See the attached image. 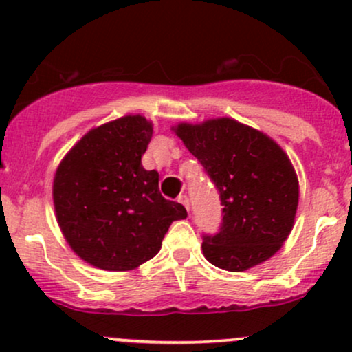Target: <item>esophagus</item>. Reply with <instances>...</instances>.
<instances>
[{"label":"esophagus","mask_w":352,"mask_h":352,"mask_svg":"<svg viewBox=\"0 0 352 352\" xmlns=\"http://www.w3.org/2000/svg\"><path fill=\"white\" fill-rule=\"evenodd\" d=\"M177 201L184 205V207L187 208V210H190V201H188V197H187V195H180L179 199H177Z\"/></svg>","instance_id":"1"}]
</instances>
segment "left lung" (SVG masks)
Returning <instances> with one entry per match:
<instances>
[{
	"mask_svg": "<svg viewBox=\"0 0 352 352\" xmlns=\"http://www.w3.org/2000/svg\"><path fill=\"white\" fill-rule=\"evenodd\" d=\"M172 131L204 165L223 205L220 232L204 236L205 258L227 272H245L272 258L292 233L300 200L286 152L230 117L182 122Z\"/></svg>",
	"mask_w": 352,
	"mask_h": 352,
	"instance_id": "left-lung-1",
	"label": "left lung"
}]
</instances>
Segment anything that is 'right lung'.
Wrapping results in <instances>:
<instances>
[{"mask_svg": "<svg viewBox=\"0 0 352 352\" xmlns=\"http://www.w3.org/2000/svg\"><path fill=\"white\" fill-rule=\"evenodd\" d=\"M152 132L140 114L111 120L91 129L56 170V220L72 252L96 268L135 270L159 253L172 221L187 218L159 192V172L142 167Z\"/></svg>", "mask_w": 352, "mask_h": 352, "instance_id": "1", "label": "right lung"}]
</instances>
